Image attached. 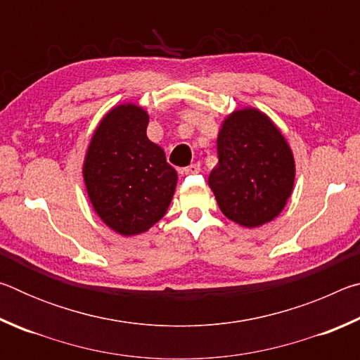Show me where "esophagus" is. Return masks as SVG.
Listing matches in <instances>:
<instances>
[{"label": "esophagus", "instance_id": "34e87169", "mask_svg": "<svg viewBox=\"0 0 360 360\" xmlns=\"http://www.w3.org/2000/svg\"><path fill=\"white\" fill-rule=\"evenodd\" d=\"M182 173H184V174H197V173H200V165H197V163H193V165H188L187 168L182 169Z\"/></svg>", "mask_w": 360, "mask_h": 360}]
</instances>
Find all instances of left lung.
<instances>
[{"mask_svg": "<svg viewBox=\"0 0 360 360\" xmlns=\"http://www.w3.org/2000/svg\"><path fill=\"white\" fill-rule=\"evenodd\" d=\"M217 157L208 184L225 217L255 229L281 214L294 188L295 160L265 112L249 106L229 114L219 129Z\"/></svg>", "mask_w": 360, "mask_h": 360, "instance_id": "left-lung-1", "label": "left lung"}]
</instances>
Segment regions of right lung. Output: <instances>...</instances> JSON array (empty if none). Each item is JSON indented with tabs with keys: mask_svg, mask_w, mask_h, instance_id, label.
I'll use <instances>...</instances> for the list:
<instances>
[{
	"mask_svg": "<svg viewBox=\"0 0 360 360\" xmlns=\"http://www.w3.org/2000/svg\"><path fill=\"white\" fill-rule=\"evenodd\" d=\"M149 114L122 103L103 115L85 152L82 176L90 203L122 236L148 231L165 216L178 184L165 150L146 135Z\"/></svg>",
	"mask_w": 360,
	"mask_h": 360,
	"instance_id": "1",
	"label": "right lung"
}]
</instances>
